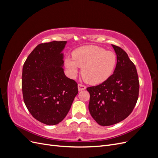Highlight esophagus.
<instances>
[{
  "mask_svg": "<svg viewBox=\"0 0 158 158\" xmlns=\"http://www.w3.org/2000/svg\"><path fill=\"white\" fill-rule=\"evenodd\" d=\"M78 90L79 91H82V90H84V89L86 88V87H85L84 85H83L82 84H79L78 85Z\"/></svg>",
  "mask_w": 158,
  "mask_h": 158,
  "instance_id": "esophagus-1",
  "label": "esophagus"
}]
</instances>
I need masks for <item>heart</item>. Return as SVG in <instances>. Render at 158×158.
Masks as SVG:
<instances>
[{"instance_id":"obj_1","label":"heart","mask_w":158,"mask_h":158,"mask_svg":"<svg viewBox=\"0 0 158 158\" xmlns=\"http://www.w3.org/2000/svg\"><path fill=\"white\" fill-rule=\"evenodd\" d=\"M73 57L64 60L71 77H75L79 68H82V78L91 84L105 82L113 74L117 64V55L113 51L95 45L80 47L74 51Z\"/></svg>"}]
</instances>
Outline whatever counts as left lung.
I'll use <instances>...</instances> for the list:
<instances>
[{"label": "left lung", "mask_w": 158, "mask_h": 158, "mask_svg": "<svg viewBox=\"0 0 158 158\" xmlns=\"http://www.w3.org/2000/svg\"><path fill=\"white\" fill-rule=\"evenodd\" d=\"M112 46L117 59L114 73L102 84L87 88L89 113L101 126L114 125L125 119L132 112L139 95L135 64L121 47Z\"/></svg>", "instance_id": "8db88e82"}]
</instances>
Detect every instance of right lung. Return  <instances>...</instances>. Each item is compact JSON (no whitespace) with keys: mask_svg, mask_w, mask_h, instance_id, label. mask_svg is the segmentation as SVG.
<instances>
[{"mask_svg":"<svg viewBox=\"0 0 158 158\" xmlns=\"http://www.w3.org/2000/svg\"><path fill=\"white\" fill-rule=\"evenodd\" d=\"M66 44L54 41L39 44L23 66V102L31 115L47 125L63 120L78 93V84L64 73L61 52Z\"/></svg>","mask_w":158,"mask_h":158,"instance_id":"add662e5","label":"right lung"}]
</instances>
